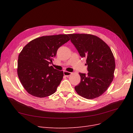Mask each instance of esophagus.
<instances>
[{"label":"esophagus","mask_w":133,"mask_h":133,"mask_svg":"<svg viewBox=\"0 0 133 133\" xmlns=\"http://www.w3.org/2000/svg\"><path fill=\"white\" fill-rule=\"evenodd\" d=\"M71 74V73H70V72H68V71H64V75L66 76H69Z\"/></svg>","instance_id":"1"}]
</instances>
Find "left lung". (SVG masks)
Listing matches in <instances>:
<instances>
[{
	"instance_id": "1",
	"label": "left lung",
	"mask_w": 133,
	"mask_h": 133,
	"mask_svg": "<svg viewBox=\"0 0 133 133\" xmlns=\"http://www.w3.org/2000/svg\"><path fill=\"white\" fill-rule=\"evenodd\" d=\"M70 41L80 57L87 58L88 73H79L80 82L75 87L77 93L92 99L102 95L114 78L115 63L114 55L107 44L95 35L69 34Z\"/></svg>"
}]
</instances>
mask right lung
I'll return each mask as SVG.
<instances>
[{
    "mask_svg": "<svg viewBox=\"0 0 133 133\" xmlns=\"http://www.w3.org/2000/svg\"><path fill=\"white\" fill-rule=\"evenodd\" d=\"M69 34L43 36L23 48L18 61V75L22 85L31 95L44 98L54 94L63 78V71L50 64L59 48L69 41Z\"/></svg>",
    "mask_w": 133,
    "mask_h": 133,
    "instance_id": "obj_1",
    "label": "right lung"
}]
</instances>
